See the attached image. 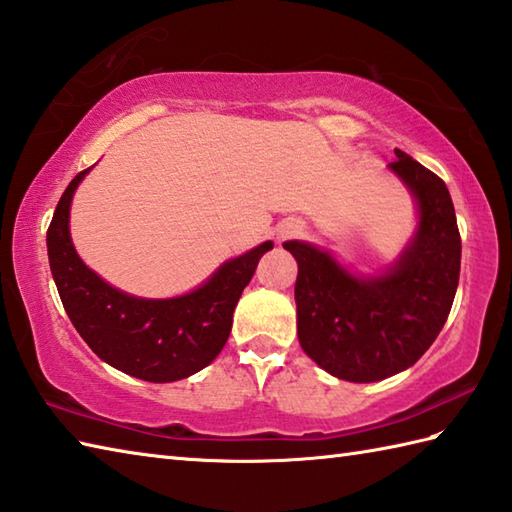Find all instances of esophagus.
Listing matches in <instances>:
<instances>
[{"label": "esophagus", "instance_id": "esophagus-1", "mask_svg": "<svg viewBox=\"0 0 512 512\" xmlns=\"http://www.w3.org/2000/svg\"><path fill=\"white\" fill-rule=\"evenodd\" d=\"M295 233H299V226H297V224H290V226H286L284 235H295Z\"/></svg>", "mask_w": 512, "mask_h": 512}]
</instances>
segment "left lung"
I'll return each mask as SVG.
<instances>
[{
	"label": "left lung",
	"instance_id": "1",
	"mask_svg": "<svg viewBox=\"0 0 512 512\" xmlns=\"http://www.w3.org/2000/svg\"><path fill=\"white\" fill-rule=\"evenodd\" d=\"M391 162L416 195L420 224L413 242L380 277L358 279L303 242L295 255L299 343L336 378L374 383L411 367L436 341L460 281L462 239L447 184L405 151Z\"/></svg>",
	"mask_w": 512,
	"mask_h": 512
}]
</instances>
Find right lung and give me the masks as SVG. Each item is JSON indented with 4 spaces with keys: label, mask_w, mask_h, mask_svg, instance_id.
I'll return each instance as SVG.
<instances>
[{
    "label": "right lung",
    "mask_w": 512,
    "mask_h": 512,
    "mask_svg": "<svg viewBox=\"0 0 512 512\" xmlns=\"http://www.w3.org/2000/svg\"><path fill=\"white\" fill-rule=\"evenodd\" d=\"M88 171L76 173L48 226L50 270L72 325L96 356L129 376L171 383L200 372L226 345L242 290L273 242L226 262L202 288L184 297H129L92 273L72 246L70 202Z\"/></svg>",
    "instance_id": "add662e5"
}]
</instances>
